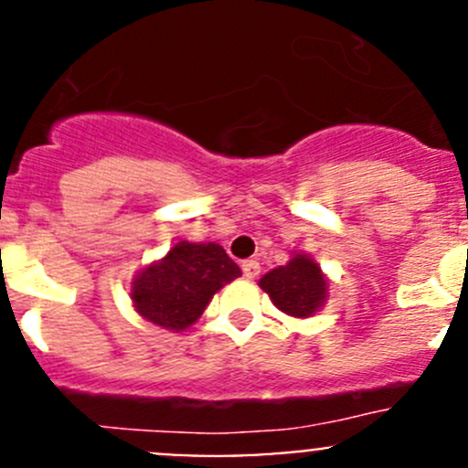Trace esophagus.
Here are the masks:
<instances>
[{
    "mask_svg": "<svg viewBox=\"0 0 468 468\" xmlns=\"http://www.w3.org/2000/svg\"><path fill=\"white\" fill-rule=\"evenodd\" d=\"M242 273H244V278L253 281V278L261 273V262H258V261H244L242 262Z\"/></svg>",
    "mask_w": 468,
    "mask_h": 468,
    "instance_id": "34e87169",
    "label": "esophagus"
}]
</instances>
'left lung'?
<instances>
[{"label": "left lung", "instance_id": "8db88e82", "mask_svg": "<svg viewBox=\"0 0 468 468\" xmlns=\"http://www.w3.org/2000/svg\"><path fill=\"white\" fill-rule=\"evenodd\" d=\"M258 285L281 313L294 319L314 317L328 301V276L303 251H294L287 264L264 273Z\"/></svg>", "mask_w": 468, "mask_h": 468}]
</instances>
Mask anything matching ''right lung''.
I'll return each mask as SVG.
<instances>
[{"mask_svg":"<svg viewBox=\"0 0 468 468\" xmlns=\"http://www.w3.org/2000/svg\"><path fill=\"white\" fill-rule=\"evenodd\" d=\"M238 276L242 271L219 244L181 239L160 261L135 273L129 296L135 313L146 322L181 333Z\"/></svg>","mask_w":468,"mask_h":468,"instance_id":"obj_1","label":"right lung"}]
</instances>
